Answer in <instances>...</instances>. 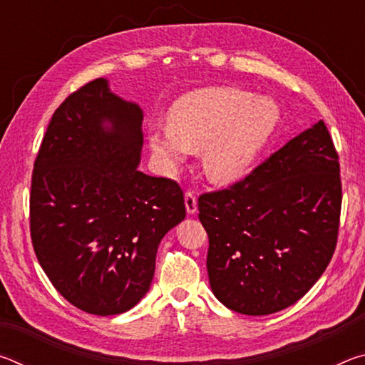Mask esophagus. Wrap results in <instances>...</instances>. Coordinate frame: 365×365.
I'll use <instances>...</instances> for the list:
<instances>
[{
	"instance_id": "esophagus-1",
	"label": "esophagus",
	"mask_w": 365,
	"mask_h": 365,
	"mask_svg": "<svg viewBox=\"0 0 365 365\" xmlns=\"http://www.w3.org/2000/svg\"><path fill=\"white\" fill-rule=\"evenodd\" d=\"M185 206H187V212L190 215H193L197 209V202H196V195L193 190H187L185 193Z\"/></svg>"
}]
</instances>
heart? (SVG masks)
<instances>
[{
	"label": "heart",
	"mask_w": 365,
	"mask_h": 365,
	"mask_svg": "<svg viewBox=\"0 0 365 365\" xmlns=\"http://www.w3.org/2000/svg\"><path fill=\"white\" fill-rule=\"evenodd\" d=\"M279 117V108L269 98L211 86L178 98L170 108L169 125L150 128V143L169 168L202 148L205 174L215 183H232L248 174Z\"/></svg>",
	"instance_id": "obj_1"
}]
</instances>
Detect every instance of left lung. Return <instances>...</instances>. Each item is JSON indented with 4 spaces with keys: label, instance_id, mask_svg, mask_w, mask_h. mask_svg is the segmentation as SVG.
Instances as JSON below:
<instances>
[{
    "label": "left lung",
    "instance_id": "8db88e82",
    "mask_svg": "<svg viewBox=\"0 0 365 365\" xmlns=\"http://www.w3.org/2000/svg\"><path fill=\"white\" fill-rule=\"evenodd\" d=\"M207 275L222 304L269 316L301 299L338 242L341 177L324 120L228 188L197 197Z\"/></svg>",
    "mask_w": 365,
    "mask_h": 365
}]
</instances>
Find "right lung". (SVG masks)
<instances>
[{"mask_svg":"<svg viewBox=\"0 0 365 365\" xmlns=\"http://www.w3.org/2000/svg\"><path fill=\"white\" fill-rule=\"evenodd\" d=\"M141 122L138 104L91 80L54 110L34 164L36 259L71 304L95 316L143 298L160 240L187 215L180 185L137 169Z\"/></svg>","mask_w":365,"mask_h":365,"instance_id":"right-lung-1","label":"right lung"}]
</instances>
